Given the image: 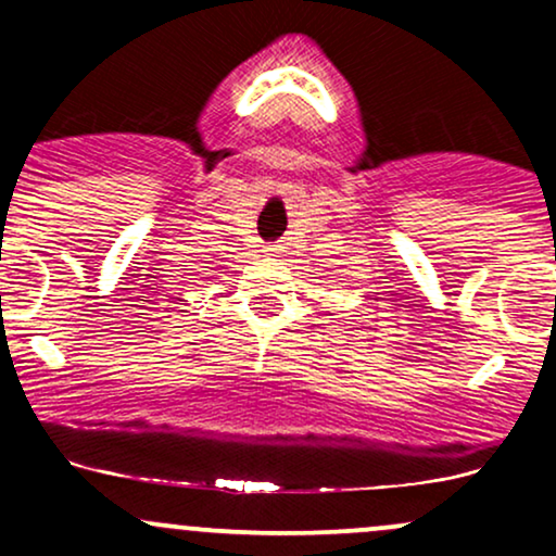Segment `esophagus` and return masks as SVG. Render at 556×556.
Masks as SVG:
<instances>
[{
  "instance_id": "obj_1",
  "label": "esophagus",
  "mask_w": 556,
  "mask_h": 556,
  "mask_svg": "<svg viewBox=\"0 0 556 556\" xmlns=\"http://www.w3.org/2000/svg\"><path fill=\"white\" fill-rule=\"evenodd\" d=\"M279 251H282V248H271V256H279Z\"/></svg>"
}]
</instances>
